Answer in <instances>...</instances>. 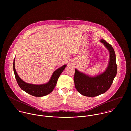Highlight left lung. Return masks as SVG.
Masks as SVG:
<instances>
[{"instance_id": "obj_1", "label": "left lung", "mask_w": 131, "mask_h": 131, "mask_svg": "<svg viewBox=\"0 0 131 131\" xmlns=\"http://www.w3.org/2000/svg\"><path fill=\"white\" fill-rule=\"evenodd\" d=\"M100 42L109 51V62L106 70L99 75L91 76L75 69V87L80 93L87 97H95L106 92L117 74L116 56L112 46L103 39Z\"/></svg>"}]
</instances>
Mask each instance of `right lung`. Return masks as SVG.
I'll return each mask as SVG.
<instances>
[{
  "label": "right lung",
  "mask_w": 131,
  "mask_h": 131,
  "mask_svg": "<svg viewBox=\"0 0 131 131\" xmlns=\"http://www.w3.org/2000/svg\"><path fill=\"white\" fill-rule=\"evenodd\" d=\"M15 61V58L14 60L13 69L15 78L19 87L26 93L35 97H43L50 93L55 88L59 75L67 67V64H65L56 70L53 73L50 80L47 83L43 84L36 85L27 83L21 79L16 72Z\"/></svg>",
  "instance_id": "right-lung-1"
}]
</instances>
